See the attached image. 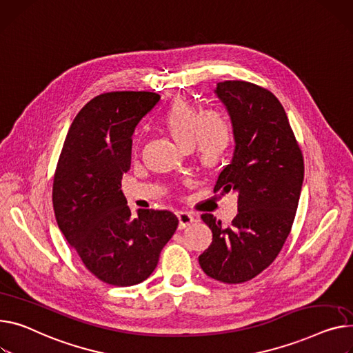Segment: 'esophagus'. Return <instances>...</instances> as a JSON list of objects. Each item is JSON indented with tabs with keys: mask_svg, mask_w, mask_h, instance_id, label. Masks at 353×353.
Here are the masks:
<instances>
[{
	"mask_svg": "<svg viewBox=\"0 0 353 353\" xmlns=\"http://www.w3.org/2000/svg\"><path fill=\"white\" fill-rule=\"evenodd\" d=\"M177 219H179V228L183 230L187 225H190L196 221V217L192 213H187V211H177Z\"/></svg>",
	"mask_w": 353,
	"mask_h": 353,
	"instance_id": "34e87169",
	"label": "esophagus"
}]
</instances>
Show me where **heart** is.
I'll return each mask as SVG.
<instances>
[{
	"instance_id": "heart-1",
	"label": "heart",
	"mask_w": 353,
	"mask_h": 353,
	"mask_svg": "<svg viewBox=\"0 0 353 353\" xmlns=\"http://www.w3.org/2000/svg\"><path fill=\"white\" fill-rule=\"evenodd\" d=\"M161 123L179 145L192 148L204 166L220 163L232 143V125L223 112H203L184 99H177L168 108Z\"/></svg>"
}]
</instances>
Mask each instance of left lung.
<instances>
[{
    "label": "left lung",
    "instance_id": "obj_1",
    "mask_svg": "<svg viewBox=\"0 0 353 353\" xmlns=\"http://www.w3.org/2000/svg\"><path fill=\"white\" fill-rule=\"evenodd\" d=\"M216 93L230 112L236 150L214 192L239 193V214L225 227L211 214L201 216L213 243L199 263L220 283L241 284L268 268L290 236L303 156L272 92L245 81H224Z\"/></svg>",
    "mask_w": 353,
    "mask_h": 353
}]
</instances>
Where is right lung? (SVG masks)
<instances>
[{
	"instance_id": "obj_1",
	"label": "right lung",
	"mask_w": 353,
	"mask_h": 353,
	"mask_svg": "<svg viewBox=\"0 0 353 353\" xmlns=\"http://www.w3.org/2000/svg\"><path fill=\"white\" fill-rule=\"evenodd\" d=\"M159 101L157 93L145 90L95 97L70 125L57 163L58 227L83 265L109 285L143 283L179 225L168 210H143L133 219L121 190L134 128Z\"/></svg>"
}]
</instances>
